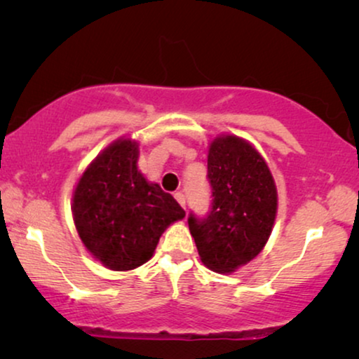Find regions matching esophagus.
Returning <instances> with one entry per match:
<instances>
[{
    "label": "esophagus",
    "mask_w": 359,
    "mask_h": 359,
    "mask_svg": "<svg viewBox=\"0 0 359 359\" xmlns=\"http://www.w3.org/2000/svg\"><path fill=\"white\" fill-rule=\"evenodd\" d=\"M175 199H176V201H178V203H180V205H181V208H183V209H186V196H184L183 193H175Z\"/></svg>",
    "instance_id": "34e87169"
}]
</instances>
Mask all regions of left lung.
Returning <instances> with one entry per match:
<instances>
[{
	"mask_svg": "<svg viewBox=\"0 0 359 359\" xmlns=\"http://www.w3.org/2000/svg\"><path fill=\"white\" fill-rule=\"evenodd\" d=\"M208 178L212 205L188 224L201 262L215 273H233L257 257L271 235L278 193L266 161L250 142L219 135L210 142Z\"/></svg>",
	"mask_w": 359,
	"mask_h": 359,
	"instance_id": "1",
	"label": "left lung"
}]
</instances>
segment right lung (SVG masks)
Returning <instances> with one entry per match:
<instances>
[{
  "label": "right lung",
  "instance_id": "right-lung-1",
  "mask_svg": "<svg viewBox=\"0 0 359 359\" xmlns=\"http://www.w3.org/2000/svg\"><path fill=\"white\" fill-rule=\"evenodd\" d=\"M137 160V142H112L73 191V220L83 245L114 271L149 262L165 229L184 217L173 196L144 178Z\"/></svg>",
  "mask_w": 359,
  "mask_h": 359
}]
</instances>
